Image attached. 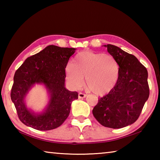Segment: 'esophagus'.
<instances>
[{
    "mask_svg": "<svg viewBox=\"0 0 160 160\" xmlns=\"http://www.w3.org/2000/svg\"><path fill=\"white\" fill-rule=\"evenodd\" d=\"M86 94H84V93H82V92H80L79 94H78V97H79V99H82V98H85V97H86Z\"/></svg>",
    "mask_w": 160,
    "mask_h": 160,
    "instance_id": "34e87169",
    "label": "esophagus"
}]
</instances>
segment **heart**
Here are the masks:
<instances>
[{
  "instance_id": "obj_1",
  "label": "heart",
  "mask_w": 160,
  "mask_h": 160,
  "mask_svg": "<svg viewBox=\"0 0 160 160\" xmlns=\"http://www.w3.org/2000/svg\"><path fill=\"white\" fill-rule=\"evenodd\" d=\"M85 76L89 90L97 95L107 94L118 82V62L110 54L82 51L75 56L73 64L66 66V78L72 88L78 89L83 85Z\"/></svg>"
}]
</instances>
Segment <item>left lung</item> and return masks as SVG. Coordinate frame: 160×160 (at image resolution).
<instances>
[{
    "label": "left lung",
    "instance_id": "8db88e82",
    "mask_svg": "<svg viewBox=\"0 0 160 160\" xmlns=\"http://www.w3.org/2000/svg\"><path fill=\"white\" fill-rule=\"evenodd\" d=\"M104 47L118 62L119 76L109 94L99 99L92 113L102 126L121 128L136 121L148 99V70L132 54L114 45Z\"/></svg>",
    "mask_w": 160,
    "mask_h": 160
}]
</instances>
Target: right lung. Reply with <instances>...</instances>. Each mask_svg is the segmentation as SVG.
<instances>
[{"instance_id": "obj_1", "label": "right lung", "mask_w": 160, "mask_h": 160, "mask_svg": "<svg viewBox=\"0 0 160 160\" xmlns=\"http://www.w3.org/2000/svg\"><path fill=\"white\" fill-rule=\"evenodd\" d=\"M75 50L49 45L28 57L16 70L10 97L25 125L49 131L60 126L69 116L72 102L78 98V94L65 88V68ZM36 83L44 84L50 97L45 110L37 114L28 109L25 103L29 90Z\"/></svg>"}]
</instances>
